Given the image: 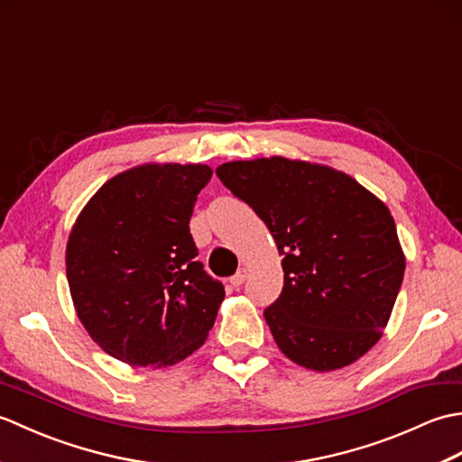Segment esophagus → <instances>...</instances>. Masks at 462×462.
Listing matches in <instances>:
<instances>
[{"mask_svg":"<svg viewBox=\"0 0 462 462\" xmlns=\"http://www.w3.org/2000/svg\"><path fill=\"white\" fill-rule=\"evenodd\" d=\"M246 278H248V272L246 270H240L238 273H234V276L230 278V286H234V288H240L244 282H246Z\"/></svg>","mask_w":462,"mask_h":462,"instance_id":"1","label":"esophagus"}]
</instances>
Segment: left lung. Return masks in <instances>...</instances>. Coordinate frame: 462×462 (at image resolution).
Listing matches in <instances>:
<instances>
[{
	"mask_svg": "<svg viewBox=\"0 0 462 462\" xmlns=\"http://www.w3.org/2000/svg\"><path fill=\"white\" fill-rule=\"evenodd\" d=\"M216 174L252 206L283 256V290L263 311L283 356L319 373L365 356L405 273L387 204L346 172L286 156L224 162Z\"/></svg>",
	"mask_w": 462,
	"mask_h": 462,
	"instance_id": "left-lung-1",
	"label": "left lung"
}]
</instances>
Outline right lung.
<instances>
[{
  "label": "right lung",
  "instance_id": "add662e5",
  "mask_svg": "<svg viewBox=\"0 0 462 462\" xmlns=\"http://www.w3.org/2000/svg\"><path fill=\"white\" fill-rule=\"evenodd\" d=\"M208 164L146 162L106 180L69 232L65 266L77 318L111 357L166 367L208 337L224 300L194 258L190 216Z\"/></svg>",
  "mask_w": 462,
  "mask_h": 462
}]
</instances>
